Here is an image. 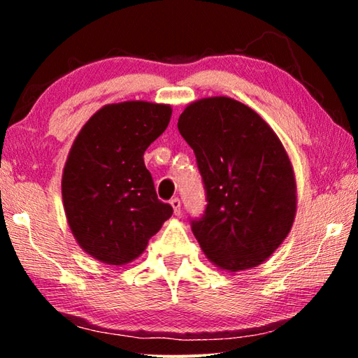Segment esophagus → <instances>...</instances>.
I'll use <instances>...</instances> for the list:
<instances>
[{"label": "esophagus", "mask_w": 358, "mask_h": 358, "mask_svg": "<svg viewBox=\"0 0 358 358\" xmlns=\"http://www.w3.org/2000/svg\"><path fill=\"white\" fill-rule=\"evenodd\" d=\"M171 205H172L175 215H180V213H181V202H180V199H177V197L172 199Z\"/></svg>", "instance_id": "34e87169"}]
</instances>
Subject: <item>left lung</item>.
I'll use <instances>...</instances> for the list:
<instances>
[{"instance_id":"8db88e82","label":"left lung","mask_w":358,"mask_h":358,"mask_svg":"<svg viewBox=\"0 0 358 358\" xmlns=\"http://www.w3.org/2000/svg\"><path fill=\"white\" fill-rule=\"evenodd\" d=\"M178 131L196 153L207 210L192 234L211 264L226 271L264 264L292 229V162L270 124L241 102L211 96L191 102Z\"/></svg>"}]
</instances>
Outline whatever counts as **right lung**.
Masks as SVG:
<instances>
[{"instance_id":"1","label":"right lung","mask_w":358,"mask_h":358,"mask_svg":"<svg viewBox=\"0 0 358 358\" xmlns=\"http://www.w3.org/2000/svg\"><path fill=\"white\" fill-rule=\"evenodd\" d=\"M171 117L169 104H107L72 143L62 178L66 220L78 246L102 264L132 262L173 213L143 162Z\"/></svg>"}]
</instances>
